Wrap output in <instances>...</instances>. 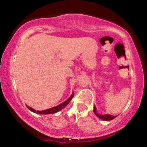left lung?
I'll list each match as a JSON object with an SVG mask.
<instances>
[{
	"label": "left lung",
	"mask_w": 147,
	"mask_h": 147,
	"mask_svg": "<svg viewBox=\"0 0 147 147\" xmlns=\"http://www.w3.org/2000/svg\"><path fill=\"white\" fill-rule=\"evenodd\" d=\"M93 112L95 113V114L99 118V119H103V120H105V121L112 120V119H113L114 118H115L116 117H117V116H113V115H108V114H106V115L98 114L97 113V109H96L95 106H94Z\"/></svg>",
	"instance_id": "left-lung-1"
}]
</instances>
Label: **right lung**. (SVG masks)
I'll return each mask as SVG.
<instances>
[{"mask_svg": "<svg viewBox=\"0 0 147 147\" xmlns=\"http://www.w3.org/2000/svg\"><path fill=\"white\" fill-rule=\"evenodd\" d=\"M74 92H72V94L71 95L69 98L67 99L66 101H65V102L61 103V104H59V105L57 106H55V107H52L51 109H46V110H44V111H36L34 110V109H33L31 107H29V106H27V107L29 109V110H30L31 111H32V112L35 113H38V114H52V113H55L58 112V111H59L61 110V109H63V108H65V106H66L68 104V103L71 101V99H72V97H74Z\"/></svg>", "mask_w": 147, "mask_h": 147, "instance_id": "add662e5", "label": "right lung"}]
</instances>
